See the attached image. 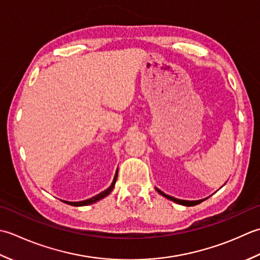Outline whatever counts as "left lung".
<instances>
[{
    "label": "left lung",
    "instance_id": "8db88e82",
    "mask_svg": "<svg viewBox=\"0 0 260 260\" xmlns=\"http://www.w3.org/2000/svg\"><path fill=\"white\" fill-rule=\"evenodd\" d=\"M156 190L159 194H161L162 197H165L166 199H168V200H171V201H174L175 203H178V204H181V205H185V206H193V205H198V204H200L201 202H203L204 200H206V199H203V200H198V201H185V200H179V199H175V198H173V197H169V195H167V194H165L164 192H161L160 189H158V188H156Z\"/></svg>",
    "mask_w": 260,
    "mask_h": 260
}]
</instances>
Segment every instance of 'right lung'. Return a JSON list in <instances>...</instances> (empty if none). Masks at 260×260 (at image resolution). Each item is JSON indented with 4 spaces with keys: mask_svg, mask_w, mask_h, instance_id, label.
Instances as JSON below:
<instances>
[{
    "mask_svg": "<svg viewBox=\"0 0 260 260\" xmlns=\"http://www.w3.org/2000/svg\"><path fill=\"white\" fill-rule=\"evenodd\" d=\"M116 178H118V169H116V173H115V176H114V178H113V182H112V184L110 185V187H109V188H107L105 190H103V192H101L100 194L95 195V197H93V198H91V199H88V200L81 201V202H68V201H63V202L67 203V204H70V205H73V206L89 205V204H93V203H95V202H98V201L102 200V199H103V198H105V197H108V195H109L111 192H112V189H113L114 185H115V182H116Z\"/></svg>",
    "mask_w": 260,
    "mask_h": 260,
    "instance_id": "right-lung-1",
    "label": "right lung"
}]
</instances>
